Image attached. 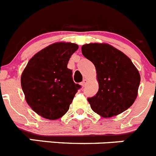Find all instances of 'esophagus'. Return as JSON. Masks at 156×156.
Instances as JSON below:
<instances>
[{
    "instance_id": "esophagus-1",
    "label": "esophagus",
    "mask_w": 156,
    "mask_h": 156,
    "mask_svg": "<svg viewBox=\"0 0 156 156\" xmlns=\"http://www.w3.org/2000/svg\"><path fill=\"white\" fill-rule=\"evenodd\" d=\"M87 83V80H83V82L81 83V86H82L83 87H86Z\"/></svg>"
}]
</instances>
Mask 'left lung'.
Returning <instances> with one entry per match:
<instances>
[{
    "mask_svg": "<svg viewBox=\"0 0 156 156\" xmlns=\"http://www.w3.org/2000/svg\"><path fill=\"white\" fill-rule=\"evenodd\" d=\"M82 54L95 66L99 84L95 96L87 98L92 110L105 118L122 113L135 101L140 76L131 60L108 44L83 45Z\"/></svg>",
    "mask_w": 156,
    "mask_h": 156,
    "instance_id": "obj_1",
    "label": "left lung"
}]
</instances>
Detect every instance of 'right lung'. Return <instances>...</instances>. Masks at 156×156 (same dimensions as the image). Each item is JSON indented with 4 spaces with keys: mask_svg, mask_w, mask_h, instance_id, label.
Masks as SVG:
<instances>
[{
    "mask_svg": "<svg viewBox=\"0 0 156 156\" xmlns=\"http://www.w3.org/2000/svg\"><path fill=\"white\" fill-rule=\"evenodd\" d=\"M78 48L73 43H54L34 55L23 70L21 86L25 98L43 118L55 120L63 116L80 87L67 68Z\"/></svg>",
    "mask_w": 156,
    "mask_h": 156,
    "instance_id": "right-lung-1",
    "label": "right lung"
}]
</instances>
